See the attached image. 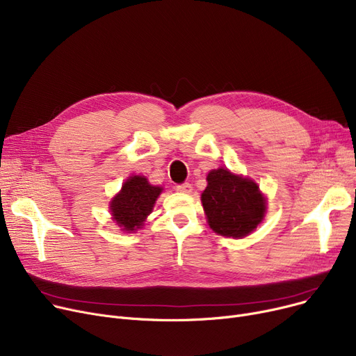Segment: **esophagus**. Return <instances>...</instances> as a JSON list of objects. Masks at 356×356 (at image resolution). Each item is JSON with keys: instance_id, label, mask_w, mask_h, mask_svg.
<instances>
[{"instance_id": "1", "label": "esophagus", "mask_w": 356, "mask_h": 356, "mask_svg": "<svg viewBox=\"0 0 356 356\" xmlns=\"http://www.w3.org/2000/svg\"><path fill=\"white\" fill-rule=\"evenodd\" d=\"M176 191L180 193H191L192 192V184L189 183H181L176 186Z\"/></svg>"}]
</instances>
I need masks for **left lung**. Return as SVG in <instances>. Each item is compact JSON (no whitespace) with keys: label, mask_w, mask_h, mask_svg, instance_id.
I'll use <instances>...</instances> for the list:
<instances>
[{"label":"left lung","mask_w":356,"mask_h":356,"mask_svg":"<svg viewBox=\"0 0 356 356\" xmlns=\"http://www.w3.org/2000/svg\"><path fill=\"white\" fill-rule=\"evenodd\" d=\"M202 204L209 227L219 235L244 238L263 220L266 199L257 183L218 168L208 175Z\"/></svg>","instance_id":"obj_1"}]
</instances>
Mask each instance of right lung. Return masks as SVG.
<instances>
[{"label":"right lung","instance_id":"1","mask_svg":"<svg viewBox=\"0 0 356 356\" xmlns=\"http://www.w3.org/2000/svg\"><path fill=\"white\" fill-rule=\"evenodd\" d=\"M161 188L152 186L145 177H129L118 196L111 202V212L118 227L124 231H136L143 227L147 215L152 212Z\"/></svg>","mask_w":356,"mask_h":356}]
</instances>
